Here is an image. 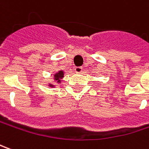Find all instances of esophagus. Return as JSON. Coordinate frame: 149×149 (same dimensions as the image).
<instances>
[{
    "label": "esophagus",
    "mask_w": 149,
    "mask_h": 149,
    "mask_svg": "<svg viewBox=\"0 0 149 149\" xmlns=\"http://www.w3.org/2000/svg\"><path fill=\"white\" fill-rule=\"evenodd\" d=\"M75 70V72L76 73H81V72H82V68L81 67H76L74 68Z\"/></svg>",
    "instance_id": "esophagus-1"
}]
</instances>
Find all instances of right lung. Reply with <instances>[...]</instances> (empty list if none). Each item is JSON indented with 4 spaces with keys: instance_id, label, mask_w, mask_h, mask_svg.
Listing matches in <instances>:
<instances>
[{
    "instance_id": "obj_1",
    "label": "right lung",
    "mask_w": 149,
    "mask_h": 149,
    "mask_svg": "<svg viewBox=\"0 0 149 149\" xmlns=\"http://www.w3.org/2000/svg\"><path fill=\"white\" fill-rule=\"evenodd\" d=\"M64 77V72H63V71H59L58 72H57L56 74H54V80L58 82V83H60L61 82V79L63 78ZM49 86H51V87H53L54 86V85L52 84H49Z\"/></svg>"
}]
</instances>
